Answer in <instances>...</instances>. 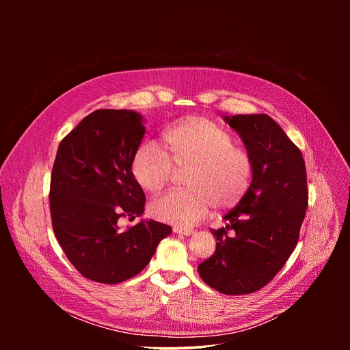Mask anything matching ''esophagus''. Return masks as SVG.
<instances>
[{
  "mask_svg": "<svg viewBox=\"0 0 350 350\" xmlns=\"http://www.w3.org/2000/svg\"><path fill=\"white\" fill-rule=\"evenodd\" d=\"M173 231H174L176 234H181V235H185V237L193 234V230H192V228H185V227H178V226H174V227H173Z\"/></svg>",
  "mask_w": 350,
  "mask_h": 350,
  "instance_id": "1",
  "label": "esophagus"
}]
</instances>
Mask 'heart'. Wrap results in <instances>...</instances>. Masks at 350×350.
I'll return each instance as SVG.
<instances>
[{"label":"heart","mask_w":350,"mask_h":350,"mask_svg":"<svg viewBox=\"0 0 350 350\" xmlns=\"http://www.w3.org/2000/svg\"><path fill=\"white\" fill-rule=\"evenodd\" d=\"M165 149L155 141H144L131 159V174L137 184L158 192L169 181L172 162L177 167L191 166L184 191H170L149 205L151 215L165 223L193 226L212 205L219 209L235 206L251 184L252 161L243 148L235 145L230 131L206 118H188L163 134ZM170 155L167 156V154Z\"/></svg>","instance_id":"b5f03b06"}]
</instances>
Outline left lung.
<instances>
[{"mask_svg": "<svg viewBox=\"0 0 350 350\" xmlns=\"http://www.w3.org/2000/svg\"><path fill=\"white\" fill-rule=\"evenodd\" d=\"M223 120L251 157L252 181L223 217L227 226L212 230L216 251L198 273L221 293L246 295L270 282L293 252L308 209L306 167L302 152L269 115Z\"/></svg>", "mask_w": 350, "mask_h": 350, "instance_id": "8db88e82", "label": "left lung"}]
</instances>
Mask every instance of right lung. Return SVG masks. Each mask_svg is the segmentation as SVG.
<instances>
[{
	"label": "right lung",
	"instance_id": "add662e5",
	"mask_svg": "<svg viewBox=\"0 0 350 350\" xmlns=\"http://www.w3.org/2000/svg\"><path fill=\"white\" fill-rule=\"evenodd\" d=\"M135 111L98 109L59 144L51 174V219L65 255L85 278L119 284L137 275L172 227L141 219L122 231V216H142L145 193L131 159L145 134Z\"/></svg>",
	"mask_w": 350,
	"mask_h": 350
}]
</instances>
